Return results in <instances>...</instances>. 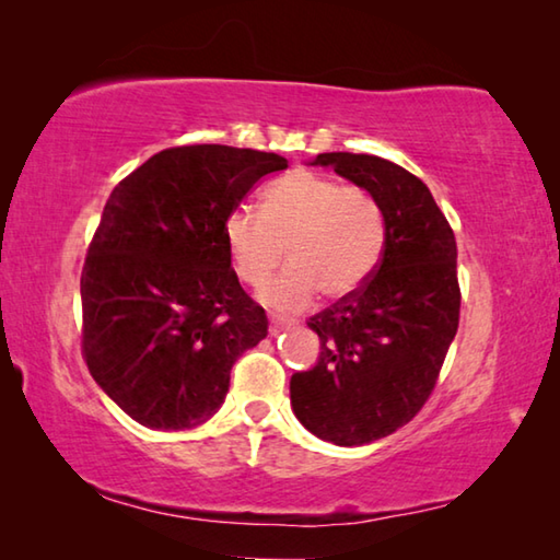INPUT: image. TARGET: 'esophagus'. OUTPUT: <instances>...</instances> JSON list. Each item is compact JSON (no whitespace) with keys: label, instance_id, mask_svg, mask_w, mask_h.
Returning <instances> with one entry per match:
<instances>
[{"label":"esophagus","instance_id":"obj_1","mask_svg":"<svg viewBox=\"0 0 560 560\" xmlns=\"http://www.w3.org/2000/svg\"><path fill=\"white\" fill-rule=\"evenodd\" d=\"M287 328H291L289 320H283V318H271V324H269V334H271V336H279L281 330H287Z\"/></svg>","mask_w":560,"mask_h":560}]
</instances>
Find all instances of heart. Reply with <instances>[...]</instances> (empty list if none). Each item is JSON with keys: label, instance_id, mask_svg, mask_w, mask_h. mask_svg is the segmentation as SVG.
I'll list each match as a JSON object with an SVG mask.
<instances>
[{"label": "heart", "instance_id": "b5f03b06", "mask_svg": "<svg viewBox=\"0 0 560 560\" xmlns=\"http://www.w3.org/2000/svg\"><path fill=\"white\" fill-rule=\"evenodd\" d=\"M224 242L236 277L261 289L283 261L291 267L264 291L273 308L303 311L320 293L340 299L375 271L385 249V214L373 192L308 170L283 175L261 195V212L234 210Z\"/></svg>", "mask_w": 560, "mask_h": 560}]
</instances>
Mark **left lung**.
Masks as SVG:
<instances>
[{"label": "left lung", "instance_id": "1", "mask_svg": "<svg viewBox=\"0 0 560 560\" xmlns=\"http://www.w3.org/2000/svg\"><path fill=\"white\" fill-rule=\"evenodd\" d=\"M375 195L385 249L360 289L311 316L320 353L291 375L293 415L316 438L360 447L402 428L428 402L459 326L457 242L420 177L377 155L320 153Z\"/></svg>", "mask_w": 560, "mask_h": 560}]
</instances>
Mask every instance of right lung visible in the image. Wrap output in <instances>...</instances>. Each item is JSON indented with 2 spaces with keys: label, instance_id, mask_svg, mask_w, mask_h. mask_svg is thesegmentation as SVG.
Returning <instances> with one entry per match:
<instances>
[{
  "label": "right lung",
  "instance_id": "1",
  "mask_svg": "<svg viewBox=\"0 0 560 560\" xmlns=\"http://www.w3.org/2000/svg\"><path fill=\"white\" fill-rule=\"evenodd\" d=\"M287 158L252 148L160 150L113 189L81 271V350L103 393L150 430L220 410L234 360L267 314L232 269L224 222Z\"/></svg>",
  "mask_w": 560,
  "mask_h": 560
}]
</instances>
